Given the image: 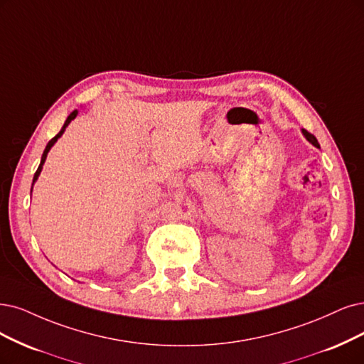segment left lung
Instances as JSON below:
<instances>
[{"instance_id": "left-lung-1", "label": "left lung", "mask_w": 364, "mask_h": 364, "mask_svg": "<svg viewBox=\"0 0 364 364\" xmlns=\"http://www.w3.org/2000/svg\"><path fill=\"white\" fill-rule=\"evenodd\" d=\"M301 132H303V134H304L306 139H307L309 142H312L315 146H319V144H318V141H316V138L314 136V134H311V133H309V132H307V130H304V129H303Z\"/></svg>"}]
</instances>
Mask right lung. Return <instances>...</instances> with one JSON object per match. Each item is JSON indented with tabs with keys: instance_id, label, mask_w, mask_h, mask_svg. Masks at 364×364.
<instances>
[{
	"instance_id": "obj_1",
	"label": "right lung",
	"mask_w": 364,
	"mask_h": 364,
	"mask_svg": "<svg viewBox=\"0 0 364 364\" xmlns=\"http://www.w3.org/2000/svg\"><path fill=\"white\" fill-rule=\"evenodd\" d=\"M76 115H77V111H73L69 117H67V119H65V123H64V126H63V129L58 132V134H55V136H53L49 142H48V145H46V148H45V151H43V154H42V160H40V165H38V168H37V171H36V173H34V178H33V184L37 181V178H38V175H40V172H42V168H43V164H45V160H46V156H48V153H49V150L52 148V145L55 144L57 141H58V138L61 136V134L64 133V130H65V127L70 124V121L72 119H75L76 118ZM31 192H33V186H31Z\"/></svg>"
}]
</instances>
